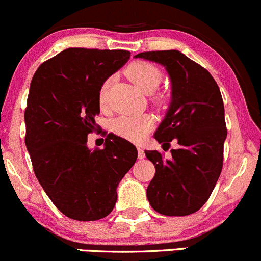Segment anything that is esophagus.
I'll list each match as a JSON object with an SVG mask.
<instances>
[{
	"instance_id": "1",
	"label": "esophagus",
	"mask_w": 261,
	"mask_h": 261,
	"mask_svg": "<svg viewBox=\"0 0 261 261\" xmlns=\"http://www.w3.org/2000/svg\"><path fill=\"white\" fill-rule=\"evenodd\" d=\"M138 158L139 159H144L145 158V152H144V150L140 146L138 147Z\"/></svg>"
}]
</instances>
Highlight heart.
Masks as SVG:
<instances>
[{
  "instance_id": "1",
  "label": "heart",
  "mask_w": 261,
  "mask_h": 261,
  "mask_svg": "<svg viewBox=\"0 0 261 261\" xmlns=\"http://www.w3.org/2000/svg\"><path fill=\"white\" fill-rule=\"evenodd\" d=\"M126 74L141 91L152 92L163 81V73L156 65L149 62H134L126 69ZM111 78L102 82L98 89V105L105 109L109 98V88ZM162 99V96L159 97ZM151 127V118L147 115H121L112 121L115 134L133 141H139L146 135Z\"/></svg>"
}]
</instances>
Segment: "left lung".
Here are the masks:
<instances>
[{"label": "left lung", "instance_id": "left-lung-1", "mask_svg": "<svg viewBox=\"0 0 261 261\" xmlns=\"http://www.w3.org/2000/svg\"><path fill=\"white\" fill-rule=\"evenodd\" d=\"M135 58L164 65L172 81V102L154 138L172 158L145 150L155 175L147 186L150 206L165 216L198 211L211 196L223 164L227 136L225 107L217 83L207 69L178 50L144 51Z\"/></svg>", "mask_w": 261, "mask_h": 261}]
</instances>
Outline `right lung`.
I'll return each mask as SVG.
<instances>
[{
  "mask_svg": "<svg viewBox=\"0 0 261 261\" xmlns=\"http://www.w3.org/2000/svg\"><path fill=\"white\" fill-rule=\"evenodd\" d=\"M128 58L127 50L69 48L44 62L31 81L25 144L34 173L55 207L73 220L106 217L138 158L136 147L114 134L103 149L87 146L96 131L99 86Z\"/></svg>",
  "mask_w": 261,
  "mask_h": 261,
  "instance_id": "obj_1",
  "label": "right lung"
}]
</instances>
